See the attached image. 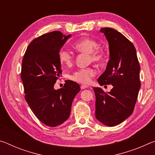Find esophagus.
I'll list each match as a JSON object with an SVG mask.
<instances>
[{
	"label": "esophagus",
	"instance_id": "esophagus-1",
	"mask_svg": "<svg viewBox=\"0 0 155 155\" xmlns=\"http://www.w3.org/2000/svg\"><path fill=\"white\" fill-rule=\"evenodd\" d=\"M87 87H88V86H87V85H81V90H84V89L87 88Z\"/></svg>",
	"mask_w": 155,
	"mask_h": 155
}]
</instances>
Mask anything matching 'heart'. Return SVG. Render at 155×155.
<instances>
[{"label": "heart", "instance_id": "heart-1", "mask_svg": "<svg viewBox=\"0 0 155 155\" xmlns=\"http://www.w3.org/2000/svg\"><path fill=\"white\" fill-rule=\"evenodd\" d=\"M99 44L96 40L91 38H83L76 41L74 48L78 52L90 54V60L94 62L103 61L105 57V51L103 48H98ZM59 63L63 66L70 67L74 62V55L67 49L61 48L58 54ZM96 70L92 68L78 69L72 73L70 78L76 82L87 84L96 75Z\"/></svg>", "mask_w": 155, "mask_h": 155}]
</instances>
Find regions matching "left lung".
Here are the masks:
<instances>
[{
	"instance_id": "1",
	"label": "left lung",
	"mask_w": 155,
	"mask_h": 155,
	"mask_svg": "<svg viewBox=\"0 0 155 155\" xmlns=\"http://www.w3.org/2000/svg\"><path fill=\"white\" fill-rule=\"evenodd\" d=\"M100 31L108 41L110 59L98 82L100 85L111 84L113 88L105 93L101 87H93L95 115L103 124L114 127L133 114L141 87L140 65L134 45L125 36L109 27Z\"/></svg>"
}]
</instances>
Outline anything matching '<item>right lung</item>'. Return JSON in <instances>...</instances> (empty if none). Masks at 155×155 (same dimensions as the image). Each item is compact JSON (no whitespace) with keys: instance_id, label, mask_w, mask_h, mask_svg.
<instances>
[{"instance_id":"1","label":"right lung","mask_w":155,"mask_h":155,"mask_svg":"<svg viewBox=\"0 0 155 155\" xmlns=\"http://www.w3.org/2000/svg\"><path fill=\"white\" fill-rule=\"evenodd\" d=\"M70 37L58 31L44 34L31 41L22 59L25 100L39 120L48 127L66 121L73 100L81 90L78 83L70 80L64 87L54 89L62 72L59 52Z\"/></svg>"}]
</instances>
